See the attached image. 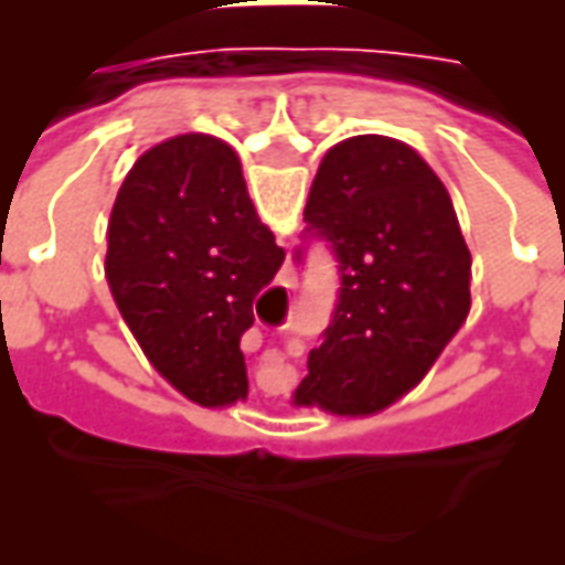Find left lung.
Listing matches in <instances>:
<instances>
[{
	"instance_id": "1",
	"label": "left lung",
	"mask_w": 565,
	"mask_h": 565,
	"mask_svg": "<svg viewBox=\"0 0 565 565\" xmlns=\"http://www.w3.org/2000/svg\"><path fill=\"white\" fill-rule=\"evenodd\" d=\"M306 223L339 257V306L296 408L369 417L415 391L469 318L472 254L450 193L405 141L354 136L315 174Z\"/></svg>"
}]
</instances>
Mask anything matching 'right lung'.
Here are the masks:
<instances>
[{"label": "right lung", "instance_id": "obj_1", "mask_svg": "<svg viewBox=\"0 0 565 565\" xmlns=\"http://www.w3.org/2000/svg\"><path fill=\"white\" fill-rule=\"evenodd\" d=\"M284 247L226 141L184 132L145 150L108 217L105 278L141 351L205 408L247 399L242 332Z\"/></svg>", "mask_w": 565, "mask_h": 565}]
</instances>
